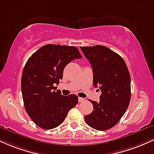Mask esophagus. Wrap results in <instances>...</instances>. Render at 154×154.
I'll use <instances>...</instances> for the list:
<instances>
[{
	"label": "esophagus",
	"instance_id": "obj_1",
	"mask_svg": "<svg viewBox=\"0 0 154 154\" xmlns=\"http://www.w3.org/2000/svg\"><path fill=\"white\" fill-rule=\"evenodd\" d=\"M78 101H79V103H82V102L85 101V99H84V98H82V97H79L78 98Z\"/></svg>",
	"mask_w": 154,
	"mask_h": 154
}]
</instances>
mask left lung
<instances>
[{
    "label": "left lung",
    "instance_id": "left-lung-1",
    "mask_svg": "<svg viewBox=\"0 0 154 154\" xmlns=\"http://www.w3.org/2000/svg\"><path fill=\"white\" fill-rule=\"evenodd\" d=\"M91 64L93 85L100 89V102L90 100L93 110L85 116L89 126L97 131L108 130L123 117L131 100V76L125 61L106 47H80Z\"/></svg>",
    "mask_w": 154,
    "mask_h": 154
}]
</instances>
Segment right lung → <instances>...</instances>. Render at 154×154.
<instances>
[{"label":"right lung","mask_w":154,"mask_h":154,"mask_svg":"<svg viewBox=\"0 0 154 154\" xmlns=\"http://www.w3.org/2000/svg\"><path fill=\"white\" fill-rule=\"evenodd\" d=\"M81 58L77 47L47 44L28 59L21 77L22 96L26 111L38 127L59 126L78 103L77 95H62L55 85L62 79L64 67Z\"/></svg>","instance_id":"1"}]
</instances>
